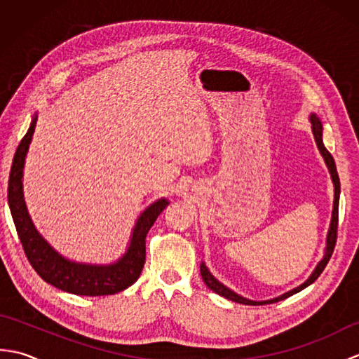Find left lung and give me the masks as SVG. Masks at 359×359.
I'll return each mask as SVG.
<instances>
[{
	"instance_id": "left-lung-1",
	"label": "left lung",
	"mask_w": 359,
	"mask_h": 359,
	"mask_svg": "<svg viewBox=\"0 0 359 359\" xmlns=\"http://www.w3.org/2000/svg\"><path fill=\"white\" fill-rule=\"evenodd\" d=\"M310 123H311V131H313V135H315V140H316V144H318V148H319V152H321V154H323L324 162H325L327 168H329L330 175H332L333 187H334V201H333V211H332V222H330L329 234H327V245H325L324 257L321 259V262L316 265V269L313 270V273L310 274V278L306 282H304V284H301L299 287H296L293 290H290V292L280 294L278 297H273V299H269V301H251V299H247V297H242L238 293H234L233 290L225 287L222 282H219L215 276H212V274L210 273V270L207 269V265H205V262H202L201 264V274H202L203 282H205V284H207V287L210 290H212V292L220 294V296L226 297V299L234 301V302H239V304H245V306H264V304H273V302L284 301V299H287L288 296H292V294H294L297 292H301V290L309 287L310 284H313V282L319 278V274L324 271L325 265L329 264V261H330L332 253H333V250H334V243H337V231H338V208H339V193H341L339 175H338L337 165H334V160H333L332 154H330L329 151H327V148L324 147V143H323V123L316 117V114H311V116H310Z\"/></svg>"
}]
</instances>
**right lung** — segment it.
<instances>
[{
    "mask_svg": "<svg viewBox=\"0 0 359 359\" xmlns=\"http://www.w3.org/2000/svg\"><path fill=\"white\" fill-rule=\"evenodd\" d=\"M35 125L36 114L32 117L27 133L22 137L13 156L9 188H7V199H9L13 224L27 261L43 280L67 293L80 296H104L123 292L139 279L144 265V257H147L144 239H147L149 228L154 225L156 219L170 202L166 199H158L142 212L135 222L126 253L117 262L109 265H90L72 262L63 257L36 231L27 212L25 196H22V168H25L29 144L32 142Z\"/></svg>",
    "mask_w": 359,
    "mask_h": 359,
    "instance_id": "1",
    "label": "right lung"
}]
</instances>
